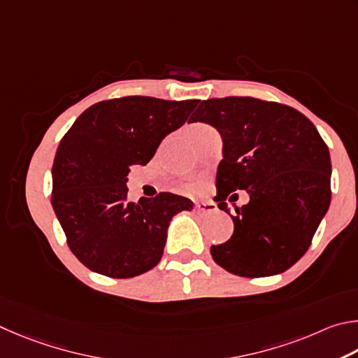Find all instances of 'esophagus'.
I'll list each match as a JSON object with an SVG mask.
<instances>
[{"label": "esophagus", "instance_id": "esophagus-1", "mask_svg": "<svg viewBox=\"0 0 358 358\" xmlns=\"http://www.w3.org/2000/svg\"><path fill=\"white\" fill-rule=\"evenodd\" d=\"M196 212H215L217 206L214 203H195Z\"/></svg>", "mask_w": 358, "mask_h": 358}]
</instances>
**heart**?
<instances>
[{"label": "heart", "mask_w": 358, "mask_h": 358, "mask_svg": "<svg viewBox=\"0 0 358 358\" xmlns=\"http://www.w3.org/2000/svg\"><path fill=\"white\" fill-rule=\"evenodd\" d=\"M195 127H198V125H195ZM193 189H195V187H193Z\"/></svg>", "instance_id": "heart-1"}]
</instances>
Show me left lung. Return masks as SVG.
I'll list each match as a JSON object with an SVG mask.
<instances>
[{"mask_svg": "<svg viewBox=\"0 0 358 358\" xmlns=\"http://www.w3.org/2000/svg\"><path fill=\"white\" fill-rule=\"evenodd\" d=\"M189 122L222 135L218 208L230 215L229 193L250 195L248 205L235 206L234 233L210 247L212 258L239 277L283 273L308 250L330 206V154L315 124L291 106L255 97L203 100Z\"/></svg>", "mask_w": 358, "mask_h": 358, "instance_id": "left-lung-1", "label": "left lung"}]
</instances>
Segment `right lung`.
Returning a JSON list of instances; mask_svg holds the SVG:
<instances>
[{
	"mask_svg": "<svg viewBox=\"0 0 358 358\" xmlns=\"http://www.w3.org/2000/svg\"><path fill=\"white\" fill-rule=\"evenodd\" d=\"M199 100L130 96L81 113L56 150L52 206L69 248L92 272L131 278L159 264L171 218L189 198L160 193L127 201L131 165H146Z\"/></svg>",
	"mask_w": 358,
	"mask_h": 358,
	"instance_id": "right-lung-1",
	"label": "right lung"
}]
</instances>
